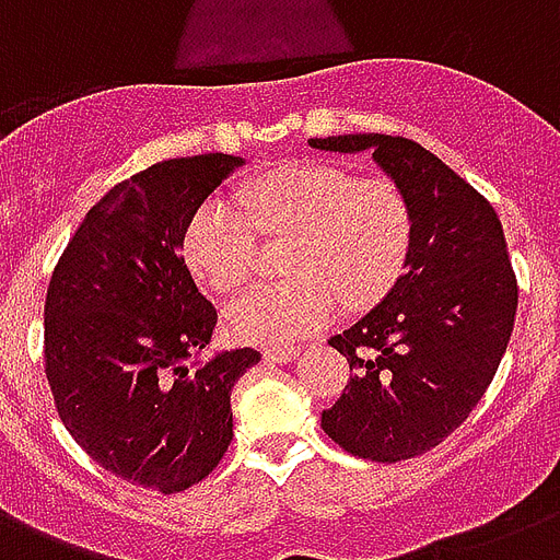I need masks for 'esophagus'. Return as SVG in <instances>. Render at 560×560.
I'll return each instance as SVG.
<instances>
[{
    "label": "esophagus",
    "mask_w": 560,
    "mask_h": 560,
    "mask_svg": "<svg viewBox=\"0 0 560 560\" xmlns=\"http://www.w3.org/2000/svg\"><path fill=\"white\" fill-rule=\"evenodd\" d=\"M264 358L272 360V363H293L299 358V351L293 346H284V349H267L264 351Z\"/></svg>",
    "instance_id": "esophagus-1"
}]
</instances>
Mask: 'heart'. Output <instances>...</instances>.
Here are the masks:
<instances>
[{"label":"heart","mask_w":560,"mask_h":560,"mask_svg":"<svg viewBox=\"0 0 560 560\" xmlns=\"http://www.w3.org/2000/svg\"><path fill=\"white\" fill-rule=\"evenodd\" d=\"M249 209L211 194L183 232L188 270L211 290L237 288L249 276L258 226L299 232L288 281H255L223 311L235 340L281 349L316 334L342 305H374L404 270L412 241L407 197L389 179H358L337 165L290 162L253 179Z\"/></svg>","instance_id":"b5f03b06"}]
</instances>
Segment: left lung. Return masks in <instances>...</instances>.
<instances>
[{
    "label": "left lung",
    "mask_w": 560,
    "mask_h": 560,
    "mask_svg": "<svg viewBox=\"0 0 560 560\" xmlns=\"http://www.w3.org/2000/svg\"><path fill=\"white\" fill-rule=\"evenodd\" d=\"M331 153H372L412 214L404 276L331 346L354 369L323 430L360 459L433 451L470 416L505 354L517 279L497 211L435 153L404 136L311 139Z\"/></svg>",
    "instance_id": "8db88e82"
}]
</instances>
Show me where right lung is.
Masks as SVG:
<instances>
[{
	"instance_id": "right-lung-1",
	"label": "right lung",
	"mask_w": 560,
	"mask_h": 560,
	"mask_svg": "<svg viewBox=\"0 0 560 560\" xmlns=\"http://www.w3.org/2000/svg\"><path fill=\"white\" fill-rule=\"evenodd\" d=\"M246 165L202 153L156 162L101 197L46 293V377L72 439L109 474L174 494L232 442V386L255 349L209 360L218 311L183 258L191 211Z\"/></svg>"
}]
</instances>
